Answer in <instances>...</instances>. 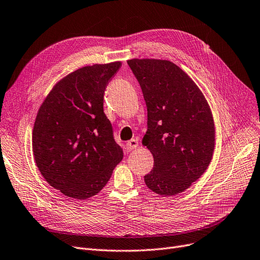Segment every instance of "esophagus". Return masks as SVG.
I'll use <instances>...</instances> for the list:
<instances>
[{"instance_id":"obj_1","label":"esophagus","mask_w":260,"mask_h":260,"mask_svg":"<svg viewBox=\"0 0 260 260\" xmlns=\"http://www.w3.org/2000/svg\"><path fill=\"white\" fill-rule=\"evenodd\" d=\"M138 146V141L136 139H132L125 143V151L131 152L132 150L136 149Z\"/></svg>"}]
</instances>
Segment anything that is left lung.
<instances>
[{"instance_id":"1","label":"left lung","mask_w":260,"mask_h":260,"mask_svg":"<svg viewBox=\"0 0 260 260\" xmlns=\"http://www.w3.org/2000/svg\"><path fill=\"white\" fill-rule=\"evenodd\" d=\"M148 108L142 143L154 157L144 175L155 193L183 192L206 171L214 149L210 108L193 81L169 60L131 59Z\"/></svg>"}]
</instances>
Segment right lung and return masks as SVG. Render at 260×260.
<instances>
[{"instance_id":"right-lung-1","label":"right lung","mask_w":260,"mask_h":260,"mask_svg":"<svg viewBox=\"0 0 260 260\" xmlns=\"http://www.w3.org/2000/svg\"><path fill=\"white\" fill-rule=\"evenodd\" d=\"M120 61L81 68L54 86L39 108L32 152L47 182L85 200L107 184L123 151L104 114V92Z\"/></svg>"}]
</instances>
